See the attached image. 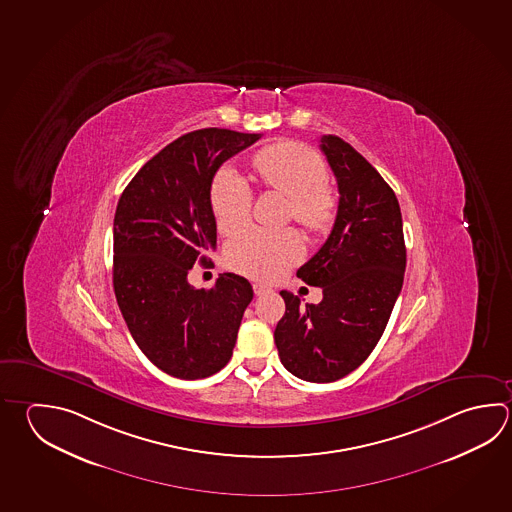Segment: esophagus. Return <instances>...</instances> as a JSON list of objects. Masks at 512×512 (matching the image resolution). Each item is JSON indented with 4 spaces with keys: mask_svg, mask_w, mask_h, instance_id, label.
Wrapping results in <instances>:
<instances>
[{
    "mask_svg": "<svg viewBox=\"0 0 512 512\" xmlns=\"http://www.w3.org/2000/svg\"><path fill=\"white\" fill-rule=\"evenodd\" d=\"M253 291H255V295H264V293L270 291V288L264 286V284H253Z\"/></svg>",
    "mask_w": 512,
    "mask_h": 512,
    "instance_id": "34e87169",
    "label": "esophagus"
}]
</instances>
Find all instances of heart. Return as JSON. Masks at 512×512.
<instances>
[{
  "mask_svg": "<svg viewBox=\"0 0 512 512\" xmlns=\"http://www.w3.org/2000/svg\"><path fill=\"white\" fill-rule=\"evenodd\" d=\"M253 168L262 186L290 199L288 217L309 232H326L337 215V195L329 186L324 159L293 141L264 146L253 155ZM253 192L230 166L213 177L210 204L219 232L235 235L250 221ZM304 242L295 230L270 232L250 228L226 248V264L253 279L270 280L302 259Z\"/></svg>",
  "mask_w": 512,
  "mask_h": 512,
  "instance_id": "1",
  "label": "heart"
}]
</instances>
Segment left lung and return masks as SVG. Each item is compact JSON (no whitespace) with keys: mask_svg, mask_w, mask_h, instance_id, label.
<instances>
[{"mask_svg":"<svg viewBox=\"0 0 512 512\" xmlns=\"http://www.w3.org/2000/svg\"><path fill=\"white\" fill-rule=\"evenodd\" d=\"M320 150L337 177V219L297 277L322 288L319 304L300 306L280 291L286 313L275 328L282 366L308 382H335L375 349L404 284L405 242L395 192L382 175L337 135Z\"/></svg>","mask_w":512,"mask_h":512,"instance_id":"1","label":"left lung"}]
</instances>
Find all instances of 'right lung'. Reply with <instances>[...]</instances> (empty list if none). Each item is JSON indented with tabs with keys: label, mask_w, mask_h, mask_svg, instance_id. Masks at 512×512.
<instances>
[{
	"label": "right lung",
	"mask_w": 512,
	"mask_h": 512,
	"mask_svg": "<svg viewBox=\"0 0 512 512\" xmlns=\"http://www.w3.org/2000/svg\"><path fill=\"white\" fill-rule=\"evenodd\" d=\"M261 139L203 128L175 139L134 175L114 217V291L135 344L164 373L212 377L232 358L251 284L222 273L212 290H195L188 273L210 266L217 224L213 175Z\"/></svg>",
	"instance_id": "obj_1"
}]
</instances>
